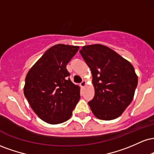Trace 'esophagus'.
Masks as SVG:
<instances>
[{
    "label": "esophagus",
    "mask_w": 154,
    "mask_h": 154,
    "mask_svg": "<svg viewBox=\"0 0 154 154\" xmlns=\"http://www.w3.org/2000/svg\"><path fill=\"white\" fill-rule=\"evenodd\" d=\"M85 85H86V81H85V80H83L82 82L80 83V85H81V87H82V88H84L85 86Z\"/></svg>",
    "instance_id": "1"
}]
</instances>
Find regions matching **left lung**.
Listing matches in <instances>:
<instances>
[{"label": "left lung", "instance_id": "left-lung-1", "mask_svg": "<svg viewBox=\"0 0 154 154\" xmlns=\"http://www.w3.org/2000/svg\"><path fill=\"white\" fill-rule=\"evenodd\" d=\"M81 56L91 69L94 98L88 102L93 114L102 120L119 117L133 99L137 77L132 65L105 45L83 46Z\"/></svg>", "mask_w": 154, "mask_h": 154}]
</instances>
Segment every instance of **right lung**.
<instances>
[{"label":"right lung","instance_id":"obj_1","mask_svg":"<svg viewBox=\"0 0 154 154\" xmlns=\"http://www.w3.org/2000/svg\"><path fill=\"white\" fill-rule=\"evenodd\" d=\"M79 46L57 44L41 56L28 72L24 96L35 114L45 122L56 125L71 117L80 98V89L69 78L66 64Z\"/></svg>","mask_w":154,"mask_h":154}]
</instances>
